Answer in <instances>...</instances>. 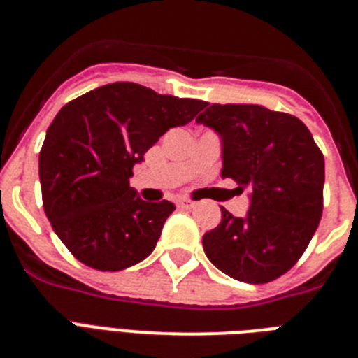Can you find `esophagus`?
I'll return each mask as SVG.
<instances>
[{
  "label": "esophagus",
  "mask_w": 358,
  "mask_h": 358,
  "mask_svg": "<svg viewBox=\"0 0 358 358\" xmlns=\"http://www.w3.org/2000/svg\"><path fill=\"white\" fill-rule=\"evenodd\" d=\"M177 206L182 208V210H192V208H195V202L188 201V199H179V201H177Z\"/></svg>",
  "instance_id": "esophagus-1"
}]
</instances>
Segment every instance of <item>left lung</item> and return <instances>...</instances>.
<instances>
[{
    "instance_id": "1",
    "label": "left lung",
    "mask_w": 358,
    "mask_h": 358,
    "mask_svg": "<svg viewBox=\"0 0 358 358\" xmlns=\"http://www.w3.org/2000/svg\"><path fill=\"white\" fill-rule=\"evenodd\" d=\"M197 123L222 140V177L251 192L245 217L222 208L202 236L211 264L243 283H268L301 258L322 215L324 157L299 118L251 103H213Z\"/></svg>"
}]
</instances>
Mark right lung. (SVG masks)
<instances>
[{
  "label": "right lung",
  "mask_w": 358,
  "mask_h": 358,
  "mask_svg": "<svg viewBox=\"0 0 358 358\" xmlns=\"http://www.w3.org/2000/svg\"><path fill=\"white\" fill-rule=\"evenodd\" d=\"M206 102L115 82L66 103L39 154L44 213L78 262L123 271L145 260L159 240L172 202H145L131 188L132 166L172 127Z\"/></svg>",
  "instance_id": "add662e5"
}]
</instances>
